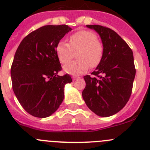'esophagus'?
<instances>
[{
	"label": "esophagus",
	"instance_id": "34e87169",
	"mask_svg": "<svg viewBox=\"0 0 150 150\" xmlns=\"http://www.w3.org/2000/svg\"><path fill=\"white\" fill-rule=\"evenodd\" d=\"M78 77H75V76H73L72 77V79H73V81H75V80H78Z\"/></svg>",
	"mask_w": 150,
	"mask_h": 150
}]
</instances>
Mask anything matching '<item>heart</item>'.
I'll list each match as a JSON object with an SVG mask.
<instances>
[{"label":"heart","mask_w":150,"mask_h":150,"mask_svg":"<svg viewBox=\"0 0 150 150\" xmlns=\"http://www.w3.org/2000/svg\"><path fill=\"white\" fill-rule=\"evenodd\" d=\"M69 42L60 41L56 47V53L62 64H67L77 52L78 60L72 62L64 67L65 72L72 75L86 73L91 67H96L103 56V46L97 40V36L91 30L77 31L69 37Z\"/></svg>","instance_id":"obj_1"}]
</instances>
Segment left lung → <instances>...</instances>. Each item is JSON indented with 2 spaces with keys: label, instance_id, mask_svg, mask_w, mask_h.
<instances>
[{
  "label": "left lung",
  "instance_id": "obj_1",
  "mask_svg": "<svg viewBox=\"0 0 150 150\" xmlns=\"http://www.w3.org/2000/svg\"><path fill=\"white\" fill-rule=\"evenodd\" d=\"M97 32L103 46V56L92 75L83 77V98L97 116L108 117L125 107L130 99L136 75L133 51L121 36L109 28L88 25Z\"/></svg>",
  "mask_w": 150,
  "mask_h": 150
}]
</instances>
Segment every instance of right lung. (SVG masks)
<instances>
[{
  "label": "right lung",
  "mask_w": 150,
  "mask_h": 150,
  "mask_svg": "<svg viewBox=\"0 0 150 150\" xmlns=\"http://www.w3.org/2000/svg\"><path fill=\"white\" fill-rule=\"evenodd\" d=\"M72 28L67 25H45L26 36L14 55L11 68L12 88L19 103L33 117H50L64 100L70 75L62 69L56 47Z\"/></svg>",
  "instance_id": "add662e5"
}]
</instances>
